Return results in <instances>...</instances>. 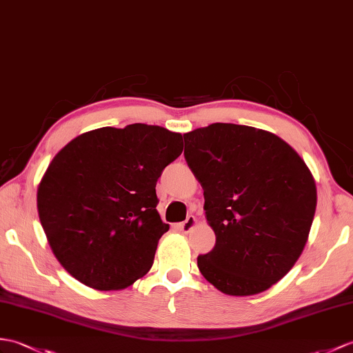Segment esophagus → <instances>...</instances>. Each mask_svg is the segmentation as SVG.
<instances>
[{
    "mask_svg": "<svg viewBox=\"0 0 353 353\" xmlns=\"http://www.w3.org/2000/svg\"><path fill=\"white\" fill-rule=\"evenodd\" d=\"M195 224H196L195 216H188V218L183 221V223H180L177 227H179L180 232L188 233V232L192 230V228L195 227Z\"/></svg>",
    "mask_w": 353,
    "mask_h": 353,
    "instance_id": "34e87169",
    "label": "esophagus"
}]
</instances>
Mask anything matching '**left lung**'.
Returning <instances> with one entry per match:
<instances>
[{"mask_svg":"<svg viewBox=\"0 0 353 353\" xmlns=\"http://www.w3.org/2000/svg\"><path fill=\"white\" fill-rule=\"evenodd\" d=\"M216 242L196 259L218 290L250 296L280 281L304 251L317 191L292 147L266 130L214 123L183 135Z\"/></svg>","mask_w":353,"mask_h":353,"instance_id":"left-lung-1","label":"left lung"}]
</instances>
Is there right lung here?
<instances>
[{
    "label": "right lung",
    "mask_w": 353,
    "mask_h": 353,
    "mask_svg": "<svg viewBox=\"0 0 353 353\" xmlns=\"http://www.w3.org/2000/svg\"><path fill=\"white\" fill-rule=\"evenodd\" d=\"M182 150L180 134L134 123L90 130L55 154L39 185L37 210L73 278L119 290L149 272L170 228L157 210V182Z\"/></svg>",
    "instance_id": "add662e5"
}]
</instances>
